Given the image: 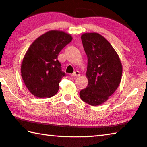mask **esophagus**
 Segmentation results:
<instances>
[{"label": "esophagus", "mask_w": 147, "mask_h": 147, "mask_svg": "<svg viewBox=\"0 0 147 147\" xmlns=\"http://www.w3.org/2000/svg\"><path fill=\"white\" fill-rule=\"evenodd\" d=\"M80 76V73L79 71H75L74 72V73L71 74V76L73 77H78Z\"/></svg>", "instance_id": "obj_1"}]
</instances>
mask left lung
Listing matches in <instances>:
<instances>
[{
	"instance_id": "8db88e82",
	"label": "left lung",
	"mask_w": 147,
	"mask_h": 147,
	"mask_svg": "<svg viewBox=\"0 0 147 147\" xmlns=\"http://www.w3.org/2000/svg\"><path fill=\"white\" fill-rule=\"evenodd\" d=\"M81 39L88 56V85L80 91V96L88 104L98 106L108 100L118 88L123 65L115 50L102 35L84 33Z\"/></svg>"
}]
</instances>
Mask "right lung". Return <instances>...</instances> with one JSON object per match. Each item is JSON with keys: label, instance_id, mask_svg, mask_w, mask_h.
Listing matches in <instances>:
<instances>
[{"label": "right lung", "instance_id": "obj_1", "mask_svg": "<svg viewBox=\"0 0 147 147\" xmlns=\"http://www.w3.org/2000/svg\"><path fill=\"white\" fill-rule=\"evenodd\" d=\"M73 39L71 35L53 30L37 38L29 47L21 67V76L28 91L38 98L57 93L65 75L58 60L59 52Z\"/></svg>", "mask_w": 147, "mask_h": 147}]
</instances>
